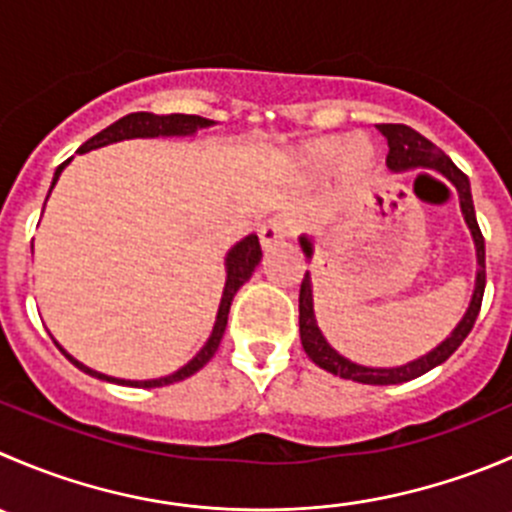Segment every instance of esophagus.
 <instances>
[{
  "mask_svg": "<svg viewBox=\"0 0 512 512\" xmlns=\"http://www.w3.org/2000/svg\"><path fill=\"white\" fill-rule=\"evenodd\" d=\"M257 235H260V245L265 247V250H270L272 245H277V242L295 235V225H292V220H287V217L277 215V217H270L267 222H262Z\"/></svg>",
  "mask_w": 512,
  "mask_h": 512,
  "instance_id": "34e87169",
  "label": "esophagus"
}]
</instances>
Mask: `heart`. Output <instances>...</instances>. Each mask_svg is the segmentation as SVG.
<instances>
[{
  "instance_id": "1",
  "label": "heart",
  "mask_w": 512,
  "mask_h": 512,
  "mask_svg": "<svg viewBox=\"0 0 512 512\" xmlns=\"http://www.w3.org/2000/svg\"><path fill=\"white\" fill-rule=\"evenodd\" d=\"M297 157H300V165L310 167V170H317V167L335 160L337 177L347 185L360 182L372 167V147L360 137H347V140L320 137V140H310L307 145L300 147Z\"/></svg>"
}]
</instances>
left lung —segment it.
<instances>
[{
  "label": "left lung",
  "mask_w": 512,
  "mask_h": 512,
  "mask_svg": "<svg viewBox=\"0 0 512 512\" xmlns=\"http://www.w3.org/2000/svg\"><path fill=\"white\" fill-rule=\"evenodd\" d=\"M377 130L385 135L388 140V167L395 172L410 170V167H433L438 170L445 180H450L455 185L460 195V207H463L465 222L470 227V235L475 240V252H478V280H475V292L473 300H470L468 312L460 320V325L455 327L453 335L445 342H440L433 352H428L420 360L408 362L403 367H365L355 365L347 357H342L340 352L332 350L327 345V340L322 337L320 327L315 322V312H312V287H310V275L305 272L300 285V337L302 347H305L307 357H310L315 365H320L322 370L332 372V375H340L345 380L352 382H365V385H398V382L415 380V377L425 375L428 370L438 367L440 362L448 360L460 345H463L465 337L473 330L475 320H478L480 305H483V292H485V240L483 232H480L478 220H475V207H473V195H470V180L465 172H460L453 165L448 155H445L440 147H435L428 137H423L420 132H415L408 124H380ZM302 252L307 257H312V242L307 237L300 240Z\"/></svg>",
  "instance_id": "1"
}]
</instances>
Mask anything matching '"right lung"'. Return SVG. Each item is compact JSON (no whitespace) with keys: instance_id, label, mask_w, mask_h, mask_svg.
<instances>
[{"instance_id":"1","label":"right lung","mask_w":512,"mask_h":512,"mask_svg":"<svg viewBox=\"0 0 512 512\" xmlns=\"http://www.w3.org/2000/svg\"><path fill=\"white\" fill-rule=\"evenodd\" d=\"M210 124H212L210 119L197 117V114L132 112V114H127V117L117 119V122H114V124H109L107 130H102V132H99V135H94L92 140L84 142V145L79 147L77 152L97 150V147L109 145V142L132 140V137L192 135V132H197V130H200V127H210ZM67 162H62V165L57 167V172H54V182L59 180V172L64 170V165H67ZM54 182H52V187H54ZM260 257H262V247H260V240H257V235L245 237V240L237 242V245L232 247L230 255H227V260H225V265H227V282H225V292H222L220 310H217L215 330H212V335H210V340H207V345L202 347V350L197 352V355L192 357V360L187 362L185 367H180V370L172 372V375L157 377V380H119V377H109V375H102V372H97V370H89L87 365H82V362L74 360L72 355H67V352L62 350V347H59V345L57 347L64 352V357H67V360L72 362V365L79 367V370H84V372H87V375H92V377H99V380L117 382V385H132V388H162V385H172V382L185 380V377L195 375L197 370H202V367H205L207 362L212 360V355H215V352H217L222 335H225L227 315H230L232 297H235L237 290H240V287L245 285L247 280H250V275H252V272H255V267H257V262H260Z\"/></svg>"}]
</instances>
